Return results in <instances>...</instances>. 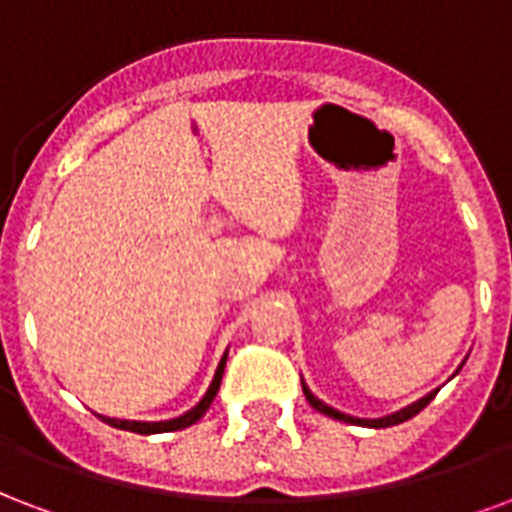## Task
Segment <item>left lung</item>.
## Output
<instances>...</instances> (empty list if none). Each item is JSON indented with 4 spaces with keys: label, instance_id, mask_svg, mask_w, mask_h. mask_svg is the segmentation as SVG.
Returning <instances> with one entry per match:
<instances>
[{
    "label": "left lung",
    "instance_id": "8db88e82",
    "mask_svg": "<svg viewBox=\"0 0 512 512\" xmlns=\"http://www.w3.org/2000/svg\"><path fill=\"white\" fill-rule=\"evenodd\" d=\"M461 366H464V363H461ZM461 366H458V369H461ZM301 385H304L306 401H309V404H312L317 412H323V415H328V418H333V420H344V423H358V426H369V429H388V426H396V423H404V420L415 418V415H418V412L423 410V407H426V404H429V401L434 399V396H437V391H439V388H437V391L426 393L423 399L412 401L410 407L391 412V415H385V418H352V415H347V412L333 410V407H328L323 399H317V396H314V393L306 388L304 380H301Z\"/></svg>",
    "mask_w": 512,
    "mask_h": 512
}]
</instances>
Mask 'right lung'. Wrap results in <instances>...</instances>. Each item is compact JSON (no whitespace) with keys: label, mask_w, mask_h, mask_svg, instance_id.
Returning <instances> with one entry per match:
<instances>
[{"label":"right lung","mask_w":512,"mask_h":512,"mask_svg":"<svg viewBox=\"0 0 512 512\" xmlns=\"http://www.w3.org/2000/svg\"><path fill=\"white\" fill-rule=\"evenodd\" d=\"M225 361H227V352L222 355V361H219L217 372H214V380H211V385H208L206 396L192 407V410H187L184 415H179V418H170V420H121V418H108V415H97V418L102 420V423H108V426H113V429H124V431H135V434H165V431H179V429H187V426H192V423H198L203 415H206V410L211 407V401H214V396H217L219 391V382H222V374H225Z\"/></svg>","instance_id":"right-lung-1"}]
</instances>
